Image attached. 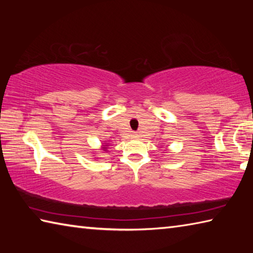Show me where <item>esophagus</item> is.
<instances>
[{
	"mask_svg": "<svg viewBox=\"0 0 253 253\" xmlns=\"http://www.w3.org/2000/svg\"><path fill=\"white\" fill-rule=\"evenodd\" d=\"M132 137H134V138H138V134H136V132H134V135H132Z\"/></svg>",
	"mask_w": 253,
	"mask_h": 253,
	"instance_id": "34e87169",
	"label": "esophagus"
}]
</instances>
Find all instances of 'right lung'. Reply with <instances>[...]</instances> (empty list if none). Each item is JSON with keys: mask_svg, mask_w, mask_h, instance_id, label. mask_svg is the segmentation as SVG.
I'll use <instances>...</instances> for the list:
<instances>
[{"mask_svg": "<svg viewBox=\"0 0 253 253\" xmlns=\"http://www.w3.org/2000/svg\"><path fill=\"white\" fill-rule=\"evenodd\" d=\"M105 143L106 144V145H104ZM102 144H104V145H102V147H101V149H102V151H104V152H107V149H108V146H109V145H108V143H102Z\"/></svg>", "mask_w": 253, "mask_h": 253, "instance_id": "right-lung-1", "label": "right lung"}]
</instances>
